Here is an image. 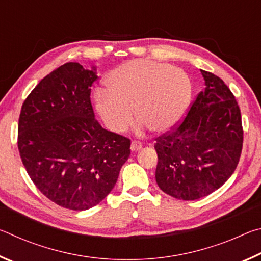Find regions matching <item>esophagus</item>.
<instances>
[{
    "label": "esophagus",
    "mask_w": 261,
    "mask_h": 261,
    "mask_svg": "<svg viewBox=\"0 0 261 261\" xmlns=\"http://www.w3.org/2000/svg\"><path fill=\"white\" fill-rule=\"evenodd\" d=\"M143 147V144L140 143V141H138V140H134L131 143V151L132 152H137V151H139V149Z\"/></svg>",
    "instance_id": "esophagus-1"
}]
</instances>
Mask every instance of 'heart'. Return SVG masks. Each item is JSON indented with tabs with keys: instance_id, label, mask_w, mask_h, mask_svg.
<instances>
[{
	"instance_id": "b5f03b06",
	"label": "heart",
	"mask_w": 261,
	"mask_h": 261,
	"mask_svg": "<svg viewBox=\"0 0 261 261\" xmlns=\"http://www.w3.org/2000/svg\"><path fill=\"white\" fill-rule=\"evenodd\" d=\"M192 83L182 69L152 60H132L113 70L107 88L96 91L95 108L110 131H124L134 112L138 130L173 129L187 113Z\"/></svg>"
}]
</instances>
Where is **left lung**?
Instances as JSON below:
<instances>
[{"label": "left lung", "instance_id": "8db88e82", "mask_svg": "<svg viewBox=\"0 0 261 261\" xmlns=\"http://www.w3.org/2000/svg\"><path fill=\"white\" fill-rule=\"evenodd\" d=\"M205 88L182 123L158 137L155 179L163 192L196 200L222 187L243 147L241 110L222 79L201 70Z\"/></svg>", "mask_w": 261, "mask_h": 261}]
</instances>
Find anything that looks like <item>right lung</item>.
<instances>
[{"instance_id":"1","label":"right lung","mask_w":261,"mask_h":261,"mask_svg":"<svg viewBox=\"0 0 261 261\" xmlns=\"http://www.w3.org/2000/svg\"><path fill=\"white\" fill-rule=\"evenodd\" d=\"M95 68L76 62L41 79L21 106L18 149L42 194L59 206L85 211L98 205L117 182L131 141L95 120L91 86Z\"/></svg>"}]
</instances>
